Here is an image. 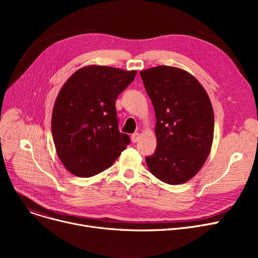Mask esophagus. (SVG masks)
Wrapping results in <instances>:
<instances>
[{
  "mask_svg": "<svg viewBox=\"0 0 258 258\" xmlns=\"http://www.w3.org/2000/svg\"><path fill=\"white\" fill-rule=\"evenodd\" d=\"M131 139H132V142H138L139 141V139H140V134L139 133H135V134H133L132 136H131Z\"/></svg>",
  "mask_w": 258,
  "mask_h": 258,
  "instance_id": "34e87169",
  "label": "esophagus"
}]
</instances>
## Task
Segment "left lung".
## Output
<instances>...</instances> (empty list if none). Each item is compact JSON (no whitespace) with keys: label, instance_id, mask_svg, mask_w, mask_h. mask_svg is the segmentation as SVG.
Listing matches in <instances>:
<instances>
[{"label":"left lung","instance_id":"left-lung-1","mask_svg":"<svg viewBox=\"0 0 258 258\" xmlns=\"http://www.w3.org/2000/svg\"><path fill=\"white\" fill-rule=\"evenodd\" d=\"M156 113L157 148L146 165L160 181L177 185L194 178L211 151L214 115L209 96L195 76L158 66L140 72Z\"/></svg>","mask_w":258,"mask_h":258}]
</instances>
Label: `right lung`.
Here are the masks:
<instances>
[{"label": "right lung", "mask_w": 258, "mask_h": 258, "mask_svg": "<svg viewBox=\"0 0 258 258\" xmlns=\"http://www.w3.org/2000/svg\"><path fill=\"white\" fill-rule=\"evenodd\" d=\"M137 71L92 64L72 74L54 103L51 130L68 171L89 178L110 167L130 144L120 133L115 102Z\"/></svg>", "instance_id": "1"}]
</instances>
